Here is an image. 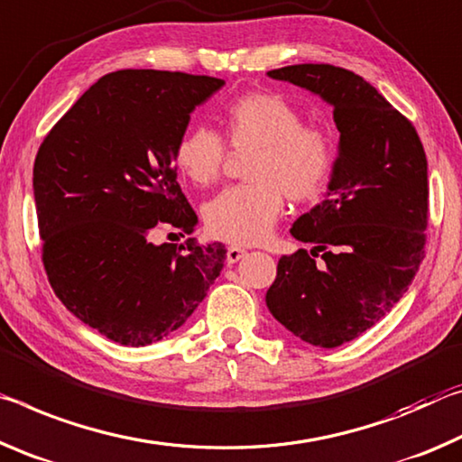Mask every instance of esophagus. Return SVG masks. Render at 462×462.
<instances>
[{
	"instance_id": "1",
	"label": "esophagus",
	"mask_w": 462,
	"mask_h": 462,
	"mask_svg": "<svg viewBox=\"0 0 462 462\" xmlns=\"http://www.w3.org/2000/svg\"><path fill=\"white\" fill-rule=\"evenodd\" d=\"M247 252L239 245H229L226 247V263H237L241 258H244Z\"/></svg>"
}]
</instances>
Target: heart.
<instances>
[{"label":"heart","mask_w":462,"mask_h":462,"mask_svg":"<svg viewBox=\"0 0 462 462\" xmlns=\"http://www.w3.org/2000/svg\"><path fill=\"white\" fill-rule=\"evenodd\" d=\"M226 141L247 155L245 184L226 188L204 207L210 236L237 245L266 239L284 210V194L292 202L315 199L334 168V139L323 126L305 125L299 108L278 94L249 92L225 106ZM226 147L208 126H192L181 134L173 162L184 176L208 186L221 176Z\"/></svg>","instance_id":"b5f03b06"}]
</instances>
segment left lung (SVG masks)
<instances>
[{"label": "left lung", "mask_w": 462, "mask_h": 462, "mask_svg": "<svg viewBox=\"0 0 462 462\" xmlns=\"http://www.w3.org/2000/svg\"><path fill=\"white\" fill-rule=\"evenodd\" d=\"M268 78L328 102L339 143L325 200L291 229L311 252L278 260L266 305L302 342L337 347L397 305L426 255V153L410 120L356 73L305 63Z\"/></svg>", "instance_id": "obj_1"}]
</instances>
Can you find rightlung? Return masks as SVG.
Instances as JSON below:
<instances>
[{
  "mask_svg": "<svg viewBox=\"0 0 462 462\" xmlns=\"http://www.w3.org/2000/svg\"><path fill=\"white\" fill-rule=\"evenodd\" d=\"M223 79L180 71L104 75L51 128L34 162L42 262L60 302L123 346H147L186 323L221 274L223 244H153L199 217L173 151L196 106ZM171 236V233H170Z\"/></svg>",
  "mask_w": 462,
  "mask_h": 462,
  "instance_id": "obj_1",
  "label": "right lung"
}]
</instances>
